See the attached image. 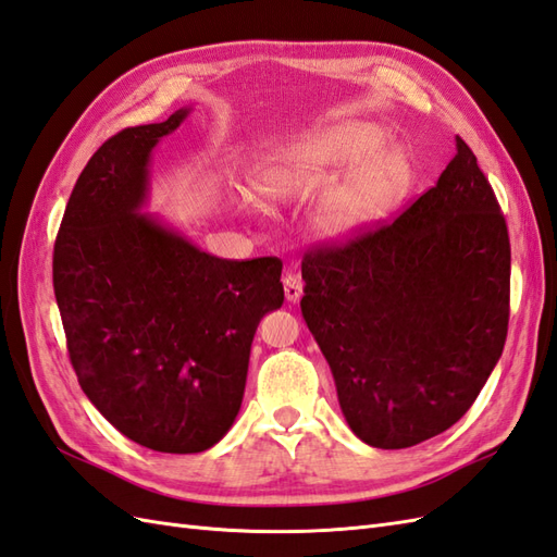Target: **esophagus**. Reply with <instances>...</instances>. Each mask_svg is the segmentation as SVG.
Returning <instances> with one entry per match:
<instances>
[{
	"label": "esophagus",
	"instance_id": "1",
	"mask_svg": "<svg viewBox=\"0 0 557 557\" xmlns=\"http://www.w3.org/2000/svg\"><path fill=\"white\" fill-rule=\"evenodd\" d=\"M282 284H284V296H287V301H289V304H296L298 298H301V294H304V282H301V277L289 273V275H284Z\"/></svg>",
	"mask_w": 557,
	"mask_h": 557
}]
</instances>
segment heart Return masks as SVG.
I'll list each match as a JSON object with an SVG mask.
<instances>
[{"label": "heart", "instance_id": "b5f03b06", "mask_svg": "<svg viewBox=\"0 0 557 557\" xmlns=\"http://www.w3.org/2000/svg\"><path fill=\"white\" fill-rule=\"evenodd\" d=\"M256 176L261 193L275 202H306L322 191L310 216L312 231L344 242L374 225L400 199L411 164L403 148L388 146L379 124L348 120L277 143ZM237 205L259 209L245 190L237 193Z\"/></svg>", "mask_w": 557, "mask_h": 557}]
</instances>
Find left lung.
I'll list each match as a JSON object with an SVG mask.
<instances>
[{
	"label": "left lung",
	"instance_id": "obj_1",
	"mask_svg": "<svg viewBox=\"0 0 557 557\" xmlns=\"http://www.w3.org/2000/svg\"><path fill=\"white\" fill-rule=\"evenodd\" d=\"M301 312L350 431L405 449L459 421L506 344L510 242L456 136L437 183L395 221L301 263Z\"/></svg>",
	"mask_w": 557,
	"mask_h": 557
}]
</instances>
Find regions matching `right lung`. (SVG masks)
<instances>
[{
	"label": "right lung",
	"mask_w": 557,
	"mask_h": 557,
	"mask_svg": "<svg viewBox=\"0 0 557 557\" xmlns=\"http://www.w3.org/2000/svg\"><path fill=\"white\" fill-rule=\"evenodd\" d=\"M190 115L124 129L94 152L53 247V292L70 362L89 403L122 435L197 454L231 431L256 326L284 301L275 256L227 261L157 213L150 160Z\"/></svg>",
	"instance_id": "1"
}]
</instances>
